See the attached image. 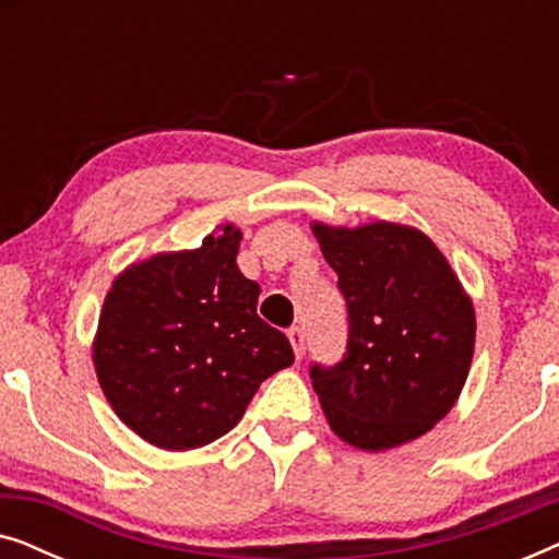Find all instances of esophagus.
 Returning <instances> with one entry per match:
<instances>
[{
	"label": "esophagus",
	"mask_w": 559,
	"mask_h": 559,
	"mask_svg": "<svg viewBox=\"0 0 559 559\" xmlns=\"http://www.w3.org/2000/svg\"><path fill=\"white\" fill-rule=\"evenodd\" d=\"M287 335H289V343H293V348H295V356L302 358V354H305V333H302V328H297V325L289 328Z\"/></svg>",
	"instance_id": "obj_1"
}]
</instances>
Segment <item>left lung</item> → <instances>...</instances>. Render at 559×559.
Instances as JSON below:
<instances>
[{
	"label": "left lung",
	"instance_id": "left-lung-1",
	"mask_svg": "<svg viewBox=\"0 0 559 559\" xmlns=\"http://www.w3.org/2000/svg\"><path fill=\"white\" fill-rule=\"evenodd\" d=\"M312 234L348 308L346 356L310 369L328 425L361 450L417 440L453 409L468 379L476 346L471 297L417 228L316 221Z\"/></svg>",
	"mask_w": 559,
	"mask_h": 559
}]
</instances>
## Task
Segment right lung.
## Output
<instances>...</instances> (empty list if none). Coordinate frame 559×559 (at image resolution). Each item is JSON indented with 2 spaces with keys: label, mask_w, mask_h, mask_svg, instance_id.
<instances>
[{
  "label": "right lung",
  "mask_w": 559,
  "mask_h": 559,
  "mask_svg": "<svg viewBox=\"0 0 559 559\" xmlns=\"http://www.w3.org/2000/svg\"><path fill=\"white\" fill-rule=\"evenodd\" d=\"M241 231L165 251L114 280L94 338L111 409L150 445L193 450L226 435L259 384L295 361L287 335L257 316L259 285L236 264Z\"/></svg>",
  "instance_id": "obj_1"
}]
</instances>
